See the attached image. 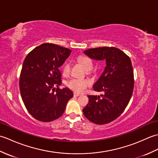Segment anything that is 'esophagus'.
<instances>
[{"label":"esophagus","instance_id":"1","mask_svg":"<svg viewBox=\"0 0 158 158\" xmlns=\"http://www.w3.org/2000/svg\"><path fill=\"white\" fill-rule=\"evenodd\" d=\"M73 94H74V96H75V97H77V96H79L80 95V94H79V93H77V92H74L73 93Z\"/></svg>","mask_w":158,"mask_h":158}]
</instances>
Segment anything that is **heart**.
<instances>
[{
  "label": "heart",
  "instance_id": "1",
  "mask_svg": "<svg viewBox=\"0 0 158 158\" xmlns=\"http://www.w3.org/2000/svg\"><path fill=\"white\" fill-rule=\"evenodd\" d=\"M78 62L86 70H89L92 68V62L86 56H80L78 58ZM62 73L64 76H68L70 73V65L69 62H65L62 66ZM91 85V81L88 79H73L67 83V86L73 91L81 93Z\"/></svg>",
  "mask_w": 158,
  "mask_h": 158
}]
</instances>
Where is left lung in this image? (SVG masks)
Instances as JSON below:
<instances>
[{"label": "left lung", "instance_id": "8db88e82", "mask_svg": "<svg viewBox=\"0 0 158 158\" xmlns=\"http://www.w3.org/2000/svg\"><path fill=\"white\" fill-rule=\"evenodd\" d=\"M83 53L89 58L105 60L106 66L93 85L100 96H88L83 109L84 115L96 124H106L117 119L128 105L134 89L133 69L130 58L113 47L89 49Z\"/></svg>", "mask_w": 158, "mask_h": 158}]
</instances>
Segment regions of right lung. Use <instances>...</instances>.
Returning a JSON list of instances; mask_svg holds the SVG:
<instances>
[{"label":"right lung","mask_w":158,"mask_h":158,"mask_svg":"<svg viewBox=\"0 0 158 158\" xmlns=\"http://www.w3.org/2000/svg\"><path fill=\"white\" fill-rule=\"evenodd\" d=\"M70 52L69 49L43 43L26 57L20 74L19 89L26 109L36 119L49 122L59 118L73 96L69 88H58L62 83L59 68Z\"/></svg>","instance_id":"obj_1"}]
</instances>
